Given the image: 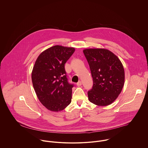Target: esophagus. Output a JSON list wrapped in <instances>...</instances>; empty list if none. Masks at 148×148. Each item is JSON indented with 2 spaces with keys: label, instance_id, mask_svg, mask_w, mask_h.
<instances>
[{
  "label": "esophagus",
  "instance_id": "obj_1",
  "mask_svg": "<svg viewBox=\"0 0 148 148\" xmlns=\"http://www.w3.org/2000/svg\"><path fill=\"white\" fill-rule=\"evenodd\" d=\"M77 86H82V82L81 81H79V82H78L77 83Z\"/></svg>",
  "mask_w": 148,
  "mask_h": 148
}]
</instances>
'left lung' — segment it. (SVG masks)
Here are the masks:
<instances>
[{
    "label": "left lung",
    "instance_id": "8db88e82",
    "mask_svg": "<svg viewBox=\"0 0 148 148\" xmlns=\"http://www.w3.org/2000/svg\"><path fill=\"white\" fill-rule=\"evenodd\" d=\"M93 79V86L88 91L89 100L98 106L111 104L121 92L125 83V71L120 60L104 49L83 50Z\"/></svg>",
    "mask_w": 148,
    "mask_h": 148
}]
</instances>
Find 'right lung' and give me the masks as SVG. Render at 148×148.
I'll list each match as a JSON object with an SVG mask.
<instances>
[{"label":"right lung","instance_id":"right-lung-1","mask_svg":"<svg viewBox=\"0 0 148 148\" xmlns=\"http://www.w3.org/2000/svg\"><path fill=\"white\" fill-rule=\"evenodd\" d=\"M75 48L56 45L42 52L34 65L32 79L41 103L49 110L60 111L71 102L74 85L68 82L65 64Z\"/></svg>","mask_w":148,"mask_h":148}]
</instances>
